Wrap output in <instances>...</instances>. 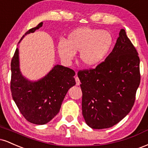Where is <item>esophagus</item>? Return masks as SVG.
<instances>
[{
	"mask_svg": "<svg viewBox=\"0 0 148 148\" xmlns=\"http://www.w3.org/2000/svg\"><path fill=\"white\" fill-rule=\"evenodd\" d=\"M75 81H76V86H79L80 84H81V81H80V80L79 78H78V76H76L75 77Z\"/></svg>",
	"mask_w": 148,
	"mask_h": 148,
	"instance_id": "esophagus-1",
	"label": "esophagus"
}]
</instances>
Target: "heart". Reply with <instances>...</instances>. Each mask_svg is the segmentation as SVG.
<instances>
[{
  "mask_svg": "<svg viewBox=\"0 0 148 148\" xmlns=\"http://www.w3.org/2000/svg\"><path fill=\"white\" fill-rule=\"evenodd\" d=\"M114 43L111 32L90 27H80L69 34L65 42H59L58 49L61 58L70 61L80 52V60L86 67L101 63Z\"/></svg>",
  "mask_w": 148,
  "mask_h": 148,
  "instance_id": "b5f03b06",
  "label": "heart"
}]
</instances>
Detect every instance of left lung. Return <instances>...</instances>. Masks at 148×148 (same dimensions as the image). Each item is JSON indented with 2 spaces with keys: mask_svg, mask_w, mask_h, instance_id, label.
Wrapping results in <instances>:
<instances>
[{
  "mask_svg": "<svg viewBox=\"0 0 148 148\" xmlns=\"http://www.w3.org/2000/svg\"><path fill=\"white\" fill-rule=\"evenodd\" d=\"M82 90V113L90 127H113L130 113L140 81V58L124 29L114 48L95 69L78 72Z\"/></svg>",
  "mask_w": 148,
  "mask_h": 148,
  "instance_id": "left-lung-1",
  "label": "left lung"
}]
</instances>
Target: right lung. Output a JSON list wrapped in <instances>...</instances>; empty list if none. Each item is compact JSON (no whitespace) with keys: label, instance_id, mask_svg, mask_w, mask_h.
<instances>
[{"label":"right lung","instance_id":"obj_1","mask_svg":"<svg viewBox=\"0 0 148 148\" xmlns=\"http://www.w3.org/2000/svg\"><path fill=\"white\" fill-rule=\"evenodd\" d=\"M42 24L41 22L27 31L21 40ZM11 72L10 89L13 99L25 120L35 125H45L51 120L60 111L68 90L76 84L74 71L59 64L39 81H28L20 72L18 49L12 59Z\"/></svg>","mask_w":148,"mask_h":148}]
</instances>
